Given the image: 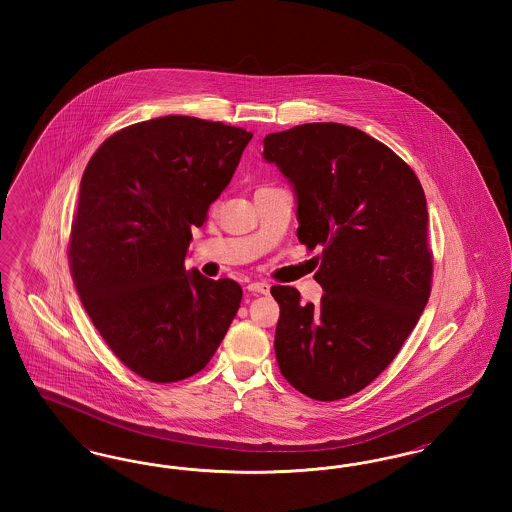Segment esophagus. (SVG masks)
<instances>
[{
	"instance_id": "obj_1",
	"label": "esophagus",
	"mask_w": 512,
	"mask_h": 512,
	"mask_svg": "<svg viewBox=\"0 0 512 512\" xmlns=\"http://www.w3.org/2000/svg\"><path fill=\"white\" fill-rule=\"evenodd\" d=\"M247 290L251 293H268L270 292V284L265 280H257V282L247 284Z\"/></svg>"
}]
</instances>
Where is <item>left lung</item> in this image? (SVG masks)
Returning a JSON list of instances; mask_svg holds the SVG:
<instances>
[{
	"mask_svg": "<svg viewBox=\"0 0 512 512\" xmlns=\"http://www.w3.org/2000/svg\"><path fill=\"white\" fill-rule=\"evenodd\" d=\"M293 184L297 238L320 247L318 305L272 286L276 361L293 388L336 401L366 388L413 332L430 290L426 197L413 169L363 130L311 122L265 138Z\"/></svg>",
	"mask_w": 512,
	"mask_h": 512,
	"instance_id": "left-lung-1",
	"label": "left lung"
}]
</instances>
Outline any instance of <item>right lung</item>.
Segmentation results:
<instances>
[{"label":"right lung","instance_id":"obj_1","mask_svg":"<svg viewBox=\"0 0 512 512\" xmlns=\"http://www.w3.org/2000/svg\"><path fill=\"white\" fill-rule=\"evenodd\" d=\"M251 138L182 115L136 122L98 147L80 180L74 286L109 349L144 380L205 368L240 309L238 282L188 272L184 259Z\"/></svg>","mask_w":512,"mask_h":512}]
</instances>
